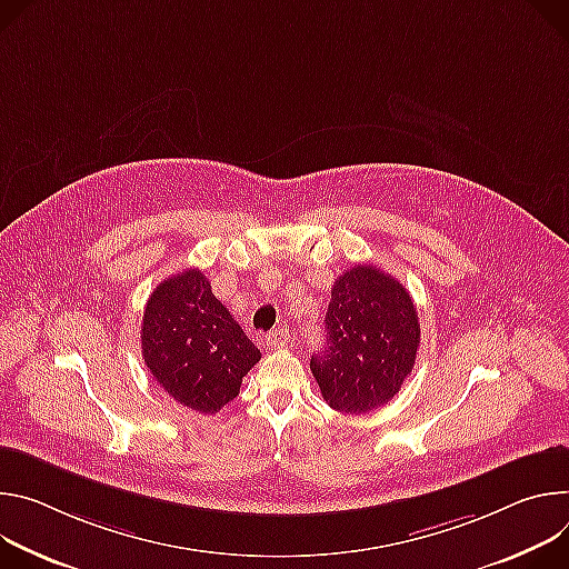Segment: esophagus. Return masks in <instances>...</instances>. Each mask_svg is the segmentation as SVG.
<instances>
[{"label": "esophagus", "mask_w": 569, "mask_h": 569, "mask_svg": "<svg viewBox=\"0 0 569 569\" xmlns=\"http://www.w3.org/2000/svg\"><path fill=\"white\" fill-rule=\"evenodd\" d=\"M289 343V330L287 328H276L267 335V346L271 350H278V348H284Z\"/></svg>", "instance_id": "1"}]
</instances>
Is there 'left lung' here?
<instances>
[{
	"label": "left lung",
	"mask_w": 569,
	"mask_h": 569,
	"mask_svg": "<svg viewBox=\"0 0 569 569\" xmlns=\"http://www.w3.org/2000/svg\"><path fill=\"white\" fill-rule=\"evenodd\" d=\"M326 346L309 368L323 400L343 413H368L398 396L420 346L409 291L372 264L337 278L326 313Z\"/></svg>",
	"instance_id": "obj_1"
}]
</instances>
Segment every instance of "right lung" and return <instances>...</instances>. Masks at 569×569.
Instances as JSON below:
<instances>
[{
  "instance_id": "obj_1",
  "label": "right lung",
  "mask_w": 569,
  "mask_h": 569,
  "mask_svg": "<svg viewBox=\"0 0 569 569\" xmlns=\"http://www.w3.org/2000/svg\"><path fill=\"white\" fill-rule=\"evenodd\" d=\"M142 357L169 398L217 413L237 398L262 352L237 326L199 269L160 282L142 317Z\"/></svg>"
}]
</instances>
